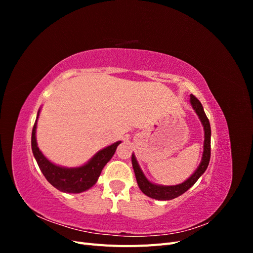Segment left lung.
Returning a JSON list of instances; mask_svg holds the SVG:
<instances>
[{"mask_svg": "<svg viewBox=\"0 0 253 253\" xmlns=\"http://www.w3.org/2000/svg\"><path fill=\"white\" fill-rule=\"evenodd\" d=\"M190 102L192 104L194 111L198 115V117H200L203 124L204 131H205V141H204V153H203L201 165L198 166L196 171L191 175L186 181H183L182 183H179V185H176V186H159V185H155V183H152L147 179V177H145L144 174L142 173L134 154L132 155V165L135 172L137 183H138L140 190L145 195L151 198H154V200L170 201L175 197H178L179 195L183 194L187 190H189L191 187H192L197 181V179L205 173L207 168H208V165L210 162V156H211L210 122H209V119L206 116L202 103L195 96L190 95Z\"/></svg>", "mask_w": 253, "mask_h": 253, "instance_id": "1", "label": "left lung"}]
</instances>
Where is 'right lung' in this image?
<instances>
[{
    "label": "right lung",
    "mask_w": 253,
    "mask_h": 253,
    "mask_svg": "<svg viewBox=\"0 0 253 253\" xmlns=\"http://www.w3.org/2000/svg\"><path fill=\"white\" fill-rule=\"evenodd\" d=\"M38 112L37 119L33 127L32 133V149L34 156L37 160L38 166H39L41 172L45 176L47 181L58 189L65 193H81L83 191H86L93 187L100 176L101 171L104 166L110 162V159L115 154L118 144L121 141L115 142L109 147L102 149L93 156L89 162L78 168H64L59 167L55 164L50 163L49 160L45 157L42 152L38 148L37 139H36V128L37 121L39 117Z\"/></svg>",
    "instance_id": "1"
}]
</instances>
